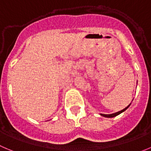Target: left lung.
Here are the masks:
<instances>
[{
    "label": "left lung",
    "instance_id": "obj_1",
    "mask_svg": "<svg viewBox=\"0 0 151 151\" xmlns=\"http://www.w3.org/2000/svg\"><path fill=\"white\" fill-rule=\"evenodd\" d=\"M130 104H129V105L127 106V107H125V108H124V109H123V110H122L121 111L116 112V113H112V114H102V113H101V116H104V117H107V118H113V117H115V116H118V115H119L120 113H122V112L125 111V110H127V108H128V107H129V106H130Z\"/></svg>",
    "mask_w": 151,
    "mask_h": 151
}]
</instances>
